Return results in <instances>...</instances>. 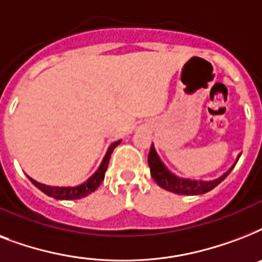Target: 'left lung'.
Segmentation results:
<instances>
[{
    "instance_id": "8db88e82",
    "label": "left lung",
    "mask_w": 262,
    "mask_h": 262,
    "mask_svg": "<svg viewBox=\"0 0 262 262\" xmlns=\"http://www.w3.org/2000/svg\"><path fill=\"white\" fill-rule=\"evenodd\" d=\"M241 156V155H239ZM239 156L236 158V162L239 159ZM236 162L231 166L230 170L224 172L223 175H220L219 178L212 179V181H197V179H187V178H181L172 174L168 170L164 163L160 160L158 152H156L154 144L151 145L149 154H148V166L151 168V175L152 178L155 179V182L159 185L160 187H163L166 190L172 191L175 194H186V195H197V194H204L211 191L212 189H215L222 181L226 179L231 170L235 167Z\"/></svg>"
}]
</instances>
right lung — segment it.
Wrapping results in <instances>:
<instances>
[{"instance_id":"1","label":"right lung","mask_w":262,"mask_h":262,"mask_svg":"<svg viewBox=\"0 0 262 262\" xmlns=\"http://www.w3.org/2000/svg\"><path fill=\"white\" fill-rule=\"evenodd\" d=\"M121 143V140L118 141H114L111 144L108 149H107L106 155L103 158L102 163L99 166V168L95 171V174H92L90 178L85 181L81 185H77V186H50V185H45V183H40L38 181H35L31 177H28L31 182L34 183L35 186L38 187L39 190L43 191L45 194H47L49 197H53L55 200H79L83 199L85 195L91 194L92 191H95L99 187V185L102 183V181L104 179V174H106L107 166H108V162H110L111 154L114 151V148Z\"/></svg>"}]
</instances>
